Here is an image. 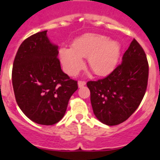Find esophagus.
<instances>
[{
	"label": "esophagus",
	"instance_id": "esophagus-1",
	"mask_svg": "<svg viewBox=\"0 0 160 160\" xmlns=\"http://www.w3.org/2000/svg\"><path fill=\"white\" fill-rule=\"evenodd\" d=\"M86 85V82L85 81H78V86L79 88H82Z\"/></svg>",
	"mask_w": 160,
	"mask_h": 160
}]
</instances>
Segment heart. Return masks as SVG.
I'll return each mask as SVG.
<instances>
[{
  "label": "heart",
  "mask_w": 160,
  "mask_h": 160,
  "mask_svg": "<svg viewBox=\"0 0 160 160\" xmlns=\"http://www.w3.org/2000/svg\"><path fill=\"white\" fill-rule=\"evenodd\" d=\"M121 53V45L116 40L97 33H86L73 41L72 48L59 50L61 62L65 71L74 75L84 66L82 58L98 76H106L114 70Z\"/></svg>",
  "instance_id": "1"
}]
</instances>
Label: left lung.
I'll return each instance as SVG.
<instances>
[{
    "instance_id": "left-lung-1",
    "label": "left lung",
    "mask_w": 160,
    "mask_h": 160,
    "mask_svg": "<svg viewBox=\"0 0 160 160\" xmlns=\"http://www.w3.org/2000/svg\"><path fill=\"white\" fill-rule=\"evenodd\" d=\"M148 62L135 39L122 56V62L108 76L87 83L96 118L108 126L122 123L140 104L148 86Z\"/></svg>"
}]
</instances>
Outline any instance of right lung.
Listing matches in <instances>:
<instances>
[{"instance_id":"add662e5","label":"right lung","mask_w":160,"mask_h":160,"mask_svg":"<svg viewBox=\"0 0 160 160\" xmlns=\"http://www.w3.org/2000/svg\"><path fill=\"white\" fill-rule=\"evenodd\" d=\"M58 46L52 43L47 30L26 38L13 62L12 82L18 107L32 122L57 123L64 116L77 82L61 69Z\"/></svg>"}]
</instances>
